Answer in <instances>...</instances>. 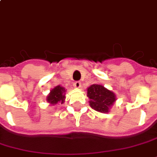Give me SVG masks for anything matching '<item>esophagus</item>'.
<instances>
[{"label":"esophagus","mask_w":157,"mask_h":157,"mask_svg":"<svg viewBox=\"0 0 157 157\" xmlns=\"http://www.w3.org/2000/svg\"><path fill=\"white\" fill-rule=\"evenodd\" d=\"M73 86H74V87L75 88H80L82 86V83L80 82H75V83L73 84Z\"/></svg>","instance_id":"obj_1"}]
</instances>
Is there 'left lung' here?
<instances>
[{"label":"left lung","instance_id":"left-lung-1","mask_svg":"<svg viewBox=\"0 0 157 157\" xmlns=\"http://www.w3.org/2000/svg\"><path fill=\"white\" fill-rule=\"evenodd\" d=\"M90 106L95 111L107 113L117 101L116 94L99 84H93L87 88Z\"/></svg>","mask_w":157,"mask_h":157}]
</instances>
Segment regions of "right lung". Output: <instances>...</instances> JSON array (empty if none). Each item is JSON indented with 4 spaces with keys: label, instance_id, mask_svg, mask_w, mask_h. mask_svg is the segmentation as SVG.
Here are the masks:
<instances>
[{
    "label": "right lung",
    "instance_id": "add662e5",
    "mask_svg": "<svg viewBox=\"0 0 157 157\" xmlns=\"http://www.w3.org/2000/svg\"><path fill=\"white\" fill-rule=\"evenodd\" d=\"M66 88H64L61 86H56V87L51 90L50 93L46 96V101L50 105H55L58 103L63 104L66 99Z\"/></svg>",
    "mask_w": 157,
    "mask_h": 157
}]
</instances>
